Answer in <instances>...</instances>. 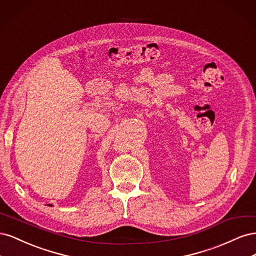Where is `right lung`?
<instances>
[{
	"label": "right lung",
	"mask_w": 256,
	"mask_h": 256,
	"mask_svg": "<svg viewBox=\"0 0 256 256\" xmlns=\"http://www.w3.org/2000/svg\"><path fill=\"white\" fill-rule=\"evenodd\" d=\"M49 206H52V205H49Z\"/></svg>",
	"instance_id": "obj_1"
}]
</instances>
